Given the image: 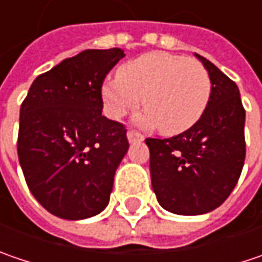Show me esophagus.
<instances>
[{
  "label": "esophagus",
  "instance_id": "34e87169",
  "mask_svg": "<svg viewBox=\"0 0 262 262\" xmlns=\"http://www.w3.org/2000/svg\"><path fill=\"white\" fill-rule=\"evenodd\" d=\"M127 139H129V142H139V141L144 139V136L141 133H138V132L129 130L127 132Z\"/></svg>",
  "mask_w": 262,
  "mask_h": 262
}]
</instances>
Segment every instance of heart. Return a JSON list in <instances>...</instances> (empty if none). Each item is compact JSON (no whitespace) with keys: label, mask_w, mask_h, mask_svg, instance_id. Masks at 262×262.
Listing matches in <instances>:
<instances>
[{"label":"heart","mask_w":262,"mask_h":262,"mask_svg":"<svg viewBox=\"0 0 262 262\" xmlns=\"http://www.w3.org/2000/svg\"><path fill=\"white\" fill-rule=\"evenodd\" d=\"M210 93V77L202 63L166 52L133 59L102 84L106 116L123 117L139 105L142 96L146 111L139 123L157 126L163 135H177L194 126L205 114Z\"/></svg>","instance_id":"1"}]
</instances>
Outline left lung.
Returning a JSON list of instances; mask_svg holds the SVG:
<instances>
[{
    "label": "left lung",
    "mask_w": 262,
    "mask_h": 262,
    "mask_svg": "<svg viewBox=\"0 0 262 262\" xmlns=\"http://www.w3.org/2000/svg\"><path fill=\"white\" fill-rule=\"evenodd\" d=\"M212 93L205 114L167 139L146 138L151 184L159 203L178 215H202L221 206L237 184L245 156V108L238 87L206 57Z\"/></svg>",
    "instance_id": "8db88e82"
}]
</instances>
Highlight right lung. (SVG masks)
Segmentation results:
<instances>
[{"mask_svg":"<svg viewBox=\"0 0 262 262\" xmlns=\"http://www.w3.org/2000/svg\"><path fill=\"white\" fill-rule=\"evenodd\" d=\"M121 49L84 50L38 75L20 106L17 156L38 203L62 220L108 206L129 149L126 127L102 116V84Z\"/></svg>","mask_w":262,"mask_h":262,"instance_id":"1","label":"right lung"}]
</instances>
